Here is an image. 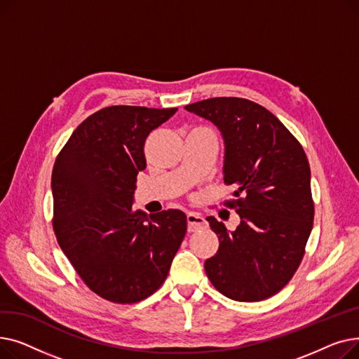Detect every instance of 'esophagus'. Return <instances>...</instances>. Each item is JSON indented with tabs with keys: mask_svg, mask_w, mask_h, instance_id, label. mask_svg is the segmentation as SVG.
<instances>
[{
	"mask_svg": "<svg viewBox=\"0 0 359 359\" xmlns=\"http://www.w3.org/2000/svg\"><path fill=\"white\" fill-rule=\"evenodd\" d=\"M186 218H187V230H189L191 233L198 231V230L203 229L205 225H206V222H205V219H203V217L201 214L187 212Z\"/></svg>",
	"mask_w": 359,
	"mask_h": 359,
	"instance_id": "esophagus-1",
	"label": "esophagus"
}]
</instances>
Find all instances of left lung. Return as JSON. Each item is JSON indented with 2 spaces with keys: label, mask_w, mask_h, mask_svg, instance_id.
Listing matches in <instances>:
<instances>
[{
  "label": "left lung",
  "mask_w": 359,
  "mask_h": 359,
  "mask_svg": "<svg viewBox=\"0 0 359 359\" xmlns=\"http://www.w3.org/2000/svg\"><path fill=\"white\" fill-rule=\"evenodd\" d=\"M211 121L225 144L224 182L234 184V231L208 217L219 248L205 260L212 285L236 301H262L284 288L303 260L314 219L310 164L303 147L275 115L240 97L184 106Z\"/></svg>",
  "instance_id": "1"
}]
</instances>
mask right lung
<instances>
[{"instance_id": "obj_1", "label": "right lung", "mask_w": 359, "mask_h": 359, "mask_svg": "<svg viewBox=\"0 0 359 359\" xmlns=\"http://www.w3.org/2000/svg\"><path fill=\"white\" fill-rule=\"evenodd\" d=\"M176 110L104 107L79 125L55 160L56 240L84 284L111 303L154 294L186 234L179 210L147 217L132 208L145 138Z\"/></svg>"}]
</instances>
